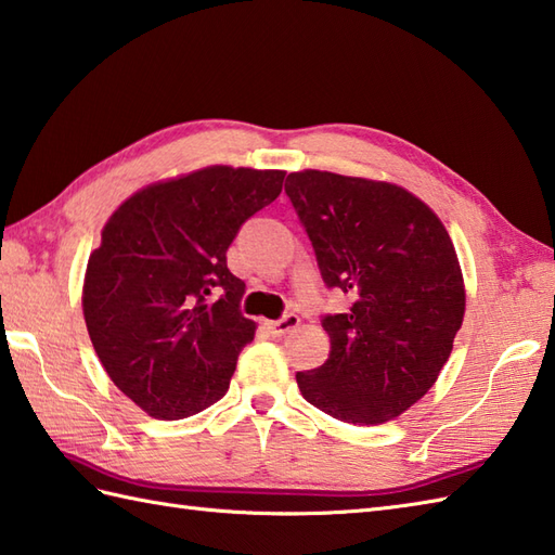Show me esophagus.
Returning <instances> with one entry per match:
<instances>
[{"mask_svg":"<svg viewBox=\"0 0 555 555\" xmlns=\"http://www.w3.org/2000/svg\"><path fill=\"white\" fill-rule=\"evenodd\" d=\"M299 315H294V313H287L285 318H280V320H268V330L273 332L275 337H285V335H289L292 330H297L299 327Z\"/></svg>","mask_w":555,"mask_h":555,"instance_id":"obj_1","label":"esophagus"}]
</instances>
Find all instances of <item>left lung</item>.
<instances>
[{"instance_id": "obj_1", "label": "left lung", "mask_w": 555, "mask_h": 555, "mask_svg": "<svg viewBox=\"0 0 555 555\" xmlns=\"http://www.w3.org/2000/svg\"><path fill=\"white\" fill-rule=\"evenodd\" d=\"M285 192L327 287L351 294L325 315L330 359L297 373L304 399L351 425L409 411L447 365L465 315V282L439 216L409 190L306 168Z\"/></svg>"}]
</instances>
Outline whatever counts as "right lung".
Masks as SVG:
<instances>
[{
  "mask_svg": "<svg viewBox=\"0 0 555 555\" xmlns=\"http://www.w3.org/2000/svg\"><path fill=\"white\" fill-rule=\"evenodd\" d=\"M282 180L285 170L206 166L146 184L106 220L82 315L104 371L146 415L180 421L225 397L256 332L225 254Z\"/></svg>",
  "mask_w": 555,
  "mask_h": 555,
  "instance_id": "obj_1",
  "label": "right lung"
}]
</instances>
